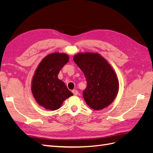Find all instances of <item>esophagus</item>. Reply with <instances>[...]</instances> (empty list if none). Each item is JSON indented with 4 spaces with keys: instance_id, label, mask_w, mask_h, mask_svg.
<instances>
[{
    "instance_id": "obj_1",
    "label": "esophagus",
    "mask_w": 153,
    "mask_h": 153,
    "mask_svg": "<svg viewBox=\"0 0 153 153\" xmlns=\"http://www.w3.org/2000/svg\"><path fill=\"white\" fill-rule=\"evenodd\" d=\"M72 92H73V94L75 95V96L77 95V94H78V91H77V90H76V89H74V90H73V91H72Z\"/></svg>"
}]
</instances>
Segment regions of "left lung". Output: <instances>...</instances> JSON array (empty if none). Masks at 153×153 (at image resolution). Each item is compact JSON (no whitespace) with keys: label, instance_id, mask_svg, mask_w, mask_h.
I'll use <instances>...</instances> for the list:
<instances>
[{"label":"left lung","instance_id":"8db88e82","mask_svg":"<svg viewBox=\"0 0 153 153\" xmlns=\"http://www.w3.org/2000/svg\"><path fill=\"white\" fill-rule=\"evenodd\" d=\"M73 61L86 78L87 86L83 96L87 105L96 110L107 107L117 96L119 87L112 67L97 52L78 53L74 55Z\"/></svg>","mask_w":153,"mask_h":153}]
</instances>
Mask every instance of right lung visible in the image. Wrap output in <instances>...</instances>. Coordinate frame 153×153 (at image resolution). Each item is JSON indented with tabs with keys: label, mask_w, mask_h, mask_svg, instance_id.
<instances>
[{
	"label": "right lung",
	"mask_w": 153,
	"mask_h": 153,
	"mask_svg": "<svg viewBox=\"0 0 153 153\" xmlns=\"http://www.w3.org/2000/svg\"><path fill=\"white\" fill-rule=\"evenodd\" d=\"M69 61L66 53L47 55L36 68L31 82V92L40 106L50 110L61 107L63 101L73 95L64 83L58 78L61 68Z\"/></svg>",
	"instance_id": "1"
}]
</instances>
